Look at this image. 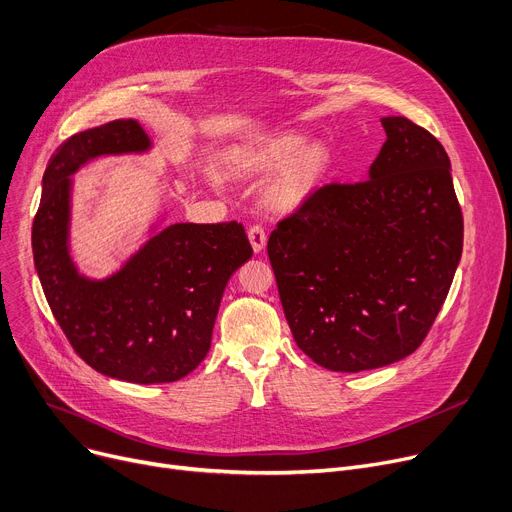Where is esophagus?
<instances>
[{
  "label": "esophagus",
  "mask_w": 512,
  "mask_h": 512,
  "mask_svg": "<svg viewBox=\"0 0 512 512\" xmlns=\"http://www.w3.org/2000/svg\"><path fill=\"white\" fill-rule=\"evenodd\" d=\"M248 240H250V244H252V250H254L256 254H260V252L264 250V246H266V233H264V229H262L260 225L250 227V229H248Z\"/></svg>",
  "instance_id": "1"
}]
</instances>
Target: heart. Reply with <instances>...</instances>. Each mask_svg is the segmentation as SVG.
Returning <instances> with one entry per match:
<instances>
[{"label": "heart", "mask_w": 512, "mask_h": 512, "mask_svg": "<svg viewBox=\"0 0 512 512\" xmlns=\"http://www.w3.org/2000/svg\"><path fill=\"white\" fill-rule=\"evenodd\" d=\"M330 168V147L324 141H307V135L295 129L242 141L223 157V170L235 178L271 172L262 186V203L279 215L301 211L320 192Z\"/></svg>", "instance_id": "obj_1"}]
</instances>
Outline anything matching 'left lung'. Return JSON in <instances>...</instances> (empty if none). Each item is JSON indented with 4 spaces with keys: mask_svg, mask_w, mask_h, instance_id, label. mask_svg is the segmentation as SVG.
Wrapping results in <instances>:
<instances>
[{
    "mask_svg": "<svg viewBox=\"0 0 512 512\" xmlns=\"http://www.w3.org/2000/svg\"><path fill=\"white\" fill-rule=\"evenodd\" d=\"M369 180L328 184L268 238L285 318L324 369L359 373L422 344L453 283L463 217L445 147L383 116Z\"/></svg>",
    "mask_w": 512,
    "mask_h": 512,
    "instance_id": "obj_1",
    "label": "left lung"
}]
</instances>
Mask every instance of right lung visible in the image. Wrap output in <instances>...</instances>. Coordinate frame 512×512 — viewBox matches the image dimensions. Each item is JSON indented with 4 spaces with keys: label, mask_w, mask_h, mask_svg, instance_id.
Here are the masks:
<instances>
[{
    "label": "right lung",
    "mask_w": 512,
    "mask_h": 512,
    "mask_svg": "<svg viewBox=\"0 0 512 512\" xmlns=\"http://www.w3.org/2000/svg\"><path fill=\"white\" fill-rule=\"evenodd\" d=\"M135 119H119L63 141L43 176L32 254L45 297L67 340L92 369L131 383H170L199 367L211 348L231 274L252 258L242 223H153L149 240L104 279L71 256V176L102 155L147 153Z\"/></svg>",
    "instance_id": "1"
}]
</instances>
